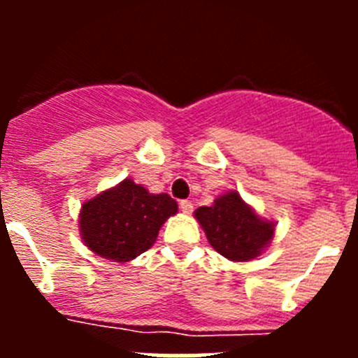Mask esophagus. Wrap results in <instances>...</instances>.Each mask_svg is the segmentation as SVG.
<instances>
[{"label": "esophagus", "mask_w": 358, "mask_h": 358, "mask_svg": "<svg viewBox=\"0 0 358 358\" xmlns=\"http://www.w3.org/2000/svg\"><path fill=\"white\" fill-rule=\"evenodd\" d=\"M179 208H181L182 213H192V211H194V204H192V201H181L179 202Z\"/></svg>", "instance_id": "obj_1"}]
</instances>
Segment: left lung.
I'll return each mask as SVG.
<instances>
[{"label": "left lung", "instance_id": "1", "mask_svg": "<svg viewBox=\"0 0 358 358\" xmlns=\"http://www.w3.org/2000/svg\"><path fill=\"white\" fill-rule=\"evenodd\" d=\"M195 218L211 248L233 262H249L262 255L274 235V224L258 217L238 192L220 195L213 206H201Z\"/></svg>", "mask_w": 358, "mask_h": 358}]
</instances>
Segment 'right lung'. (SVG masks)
<instances>
[{
    "label": "right lung",
    "instance_id": "1",
    "mask_svg": "<svg viewBox=\"0 0 358 358\" xmlns=\"http://www.w3.org/2000/svg\"><path fill=\"white\" fill-rule=\"evenodd\" d=\"M176 213L177 202L169 194H148L125 179L82 204V240L102 258L131 262L152 248L164 220Z\"/></svg>",
    "mask_w": 358,
    "mask_h": 358
}]
</instances>
